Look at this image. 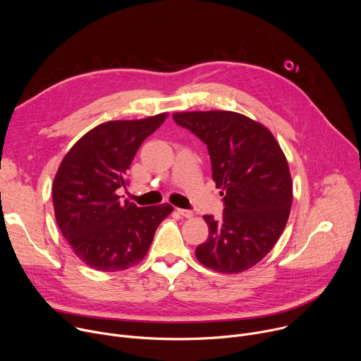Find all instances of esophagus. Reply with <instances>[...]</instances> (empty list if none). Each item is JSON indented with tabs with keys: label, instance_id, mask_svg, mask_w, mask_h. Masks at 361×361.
Segmentation results:
<instances>
[{
	"label": "esophagus",
	"instance_id": "esophagus-1",
	"mask_svg": "<svg viewBox=\"0 0 361 361\" xmlns=\"http://www.w3.org/2000/svg\"><path fill=\"white\" fill-rule=\"evenodd\" d=\"M177 213L185 219H191L194 216V213L191 210H184V209H177Z\"/></svg>",
	"mask_w": 361,
	"mask_h": 361
}]
</instances>
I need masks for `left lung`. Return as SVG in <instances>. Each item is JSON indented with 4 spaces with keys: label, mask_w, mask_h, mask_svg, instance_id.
<instances>
[{
    "label": "left lung",
    "mask_w": 361,
    "mask_h": 361,
    "mask_svg": "<svg viewBox=\"0 0 361 361\" xmlns=\"http://www.w3.org/2000/svg\"><path fill=\"white\" fill-rule=\"evenodd\" d=\"M174 121L209 148L213 180L224 190L221 220L204 216L209 238L197 260L214 271L235 274L262 262L280 238L291 209L288 164L271 131L234 111H188Z\"/></svg>",
    "instance_id": "left-lung-1"
}]
</instances>
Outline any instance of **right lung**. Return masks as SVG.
<instances>
[{
  "label": "right lung",
  "mask_w": 361,
  "mask_h": 361,
  "mask_svg": "<svg viewBox=\"0 0 361 361\" xmlns=\"http://www.w3.org/2000/svg\"><path fill=\"white\" fill-rule=\"evenodd\" d=\"M102 123L84 134L66 154L53 184L60 231L81 262L98 271H121L138 264L170 204L137 207L120 201L128 170L141 142L167 118Z\"/></svg>",
  "instance_id": "obj_1"
}]
</instances>
